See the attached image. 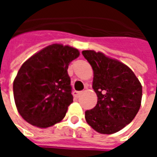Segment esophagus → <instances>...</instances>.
<instances>
[{
  "label": "esophagus",
  "mask_w": 157,
  "mask_h": 157,
  "mask_svg": "<svg viewBox=\"0 0 157 157\" xmlns=\"http://www.w3.org/2000/svg\"><path fill=\"white\" fill-rule=\"evenodd\" d=\"M81 94H82V92H78V91H74L73 92V96L75 97V98H78Z\"/></svg>",
  "instance_id": "1"
}]
</instances>
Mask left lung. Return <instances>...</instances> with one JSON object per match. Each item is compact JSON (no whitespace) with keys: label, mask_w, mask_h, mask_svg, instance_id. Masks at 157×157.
Listing matches in <instances>:
<instances>
[{"label":"left lung","mask_w":157,"mask_h":157,"mask_svg":"<svg viewBox=\"0 0 157 157\" xmlns=\"http://www.w3.org/2000/svg\"><path fill=\"white\" fill-rule=\"evenodd\" d=\"M82 55L93 70L92 88L97 105L85 112V118L100 134H113L135 118L140 108L142 86L126 65L101 52L84 50Z\"/></svg>","instance_id":"left-lung-1"}]
</instances>
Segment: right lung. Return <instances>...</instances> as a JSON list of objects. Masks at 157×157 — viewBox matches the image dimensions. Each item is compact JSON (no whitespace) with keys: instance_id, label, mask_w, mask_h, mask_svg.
<instances>
[{"instance_id":"add662e5","label":"right lung","mask_w":157,"mask_h":157,"mask_svg":"<svg viewBox=\"0 0 157 157\" xmlns=\"http://www.w3.org/2000/svg\"><path fill=\"white\" fill-rule=\"evenodd\" d=\"M79 55L76 48L54 44L22 64L13 82V95L24 120L48 128L65 118L73 102L67 70Z\"/></svg>"}]
</instances>
